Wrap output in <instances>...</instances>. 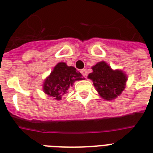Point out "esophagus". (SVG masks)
<instances>
[{
  "mask_svg": "<svg viewBox=\"0 0 153 153\" xmlns=\"http://www.w3.org/2000/svg\"><path fill=\"white\" fill-rule=\"evenodd\" d=\"M80 72H81V74L83 75L84 77H86L87 76V71H86V69H82L80 71Z\"/></svg>",
  "mask_w": 153,
  "mask_h": 153,
  "instance_id": "34e87169",
  "label": "esophagus"
}]
</instances>
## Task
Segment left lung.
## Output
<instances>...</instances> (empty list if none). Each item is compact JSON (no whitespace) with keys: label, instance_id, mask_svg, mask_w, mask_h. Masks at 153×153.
I'll return each instance as SVG.
<instances>
[{"label":"left lung","instance_id":"8db88e82","mask_svg":"<svg viewBox=\"0 0 153 153\" xmlns=\"http://www.w3.org/2000/svg\"><path fill=\"white\" fill-rule=\"evenodd\" d=\"M93 72L88 79L93 81L94 86L99 95L105 100H113L122 93L126 87L127 76L120 70H113L104 61L92 67Z\"/></svg>","mask_w":153,"mask_h":153}]
</instances>
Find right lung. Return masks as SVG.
<instances>
[{"label":"right lung","mask_w":153,"mask_h":153,"mask_svg":"<svg viewBox=\"0 0 153 153\" xmlns=\"http://www.w3.org/2000/svg\"><path fill=\"white\" fill-rule=\"evenodd\" d=\"M85 79L74 67H68L65 62H59L44 82V93L55 100H61L68 89L75 81Z\"/></svg>","instance_id":"1"}]
</instances>
